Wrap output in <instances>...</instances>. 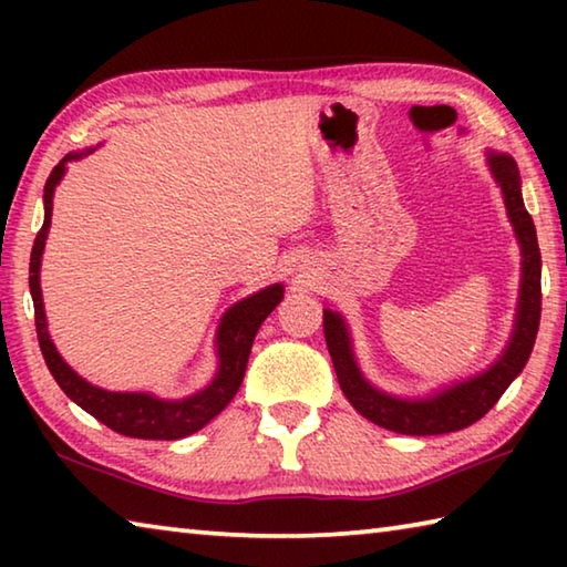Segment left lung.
Here are the masks:
<instances>
[{
    "instance_id": "obj_1",
    "label": "left lung",
    "mask_w": 567,
    "mask_h": 567,
    "mask_svg": "<svg viewBox=\"0 0 567 567\" xmlns=\"http://www.w3.org/2000/svg\"><path fill=\"white\" fill-rule=\"evenodd\" d=\"M487 167L503 192L507 219L520 245V292L511 340L493 364L473 378L457 380L425 398H400L380 390L362 375L354 358L350 328L340 312L324 307V342L338 372V382L350 405L375 425L400 435H445L473 425L491 410L511 382L520 375L540 328V247L533 217L527 215L517 162L505 152H487Z\"/></svg>"
}]
</instances>
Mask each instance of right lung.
Listing matches in <instances>:
<instances>
[{"mask_svg": "<svg viewBox=\"0 0 567 567\" xmlns=\"http://www.w3.org/2000/svg\"><path fill=\"white\" fill-rule=\"evenodd\" d=\"M94 152H72L66 155L60 165L52 169L50 179L44 185V225L37 233L32 257H30V292L34 302V324L37 338H40V348L44 354L47 368H50L56 385L64 390V395L76 402L84 412L97 417L104 425L112 427L114 433L140 437V440H179L187 437L197 430H203L209 420H215L223 412L229 400L237 395L239 385H243L249 350H252L255 334L260 324L267 320L280 300L285 297V287L280 282L267 285L265 290L245 297V300L227 307L223 320L217 324L215 332V352H217V370L215 378L207 382L203 390L195 395L179 398V400H165L152 395V392H112L92 385L82 375L70 368L54 348L50 338V324H47L44 302H42V287H40V270H42V255L47 245V235H50L52 225V207H54V189L60 185L66 162L82 159L84 155Z\"/></svg>", "mask_w": 567, "mask_h": 567, "instance_id": "1", "label": "right lung"}]
</instances>
